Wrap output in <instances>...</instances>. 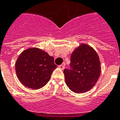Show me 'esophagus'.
I'll return each instance as SVG.
<instances>
[{
    "instance_id": "obj_1",
    "label": "esophagus",
    "mask_w": 120,
    "mask_h": 120,
    "mask_svg": "<svg viewBox=\"0 0 120 120\" xmlns=\"http://www.w3.org/2000/svg\"><path fill=\"white\" fill-rule=\"evenodd\" d=\"M58 68H60L61 69H63L65 68V64H63V65H59L58 66Z\"/></svg>"
}]
</instances>
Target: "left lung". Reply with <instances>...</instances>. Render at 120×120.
<instances>
[{
    "label": "left lung",
    "mask_w": 120,
    "mask_h": 120,
    "mask_svg": "<svg viewBox=\"0 0 120 120\" xmlns=\"http://www.w3.org/2000/svg\"><path fill=\"white\" fill-rule=\"evenodd\" d=\"M101 66L97 52L89 45L82 43L71 56L70 69H64L66 85L73 92L89 91L100 77Z\"/></svg>",
    "instance_id": "obj_1"
}]
</instances>
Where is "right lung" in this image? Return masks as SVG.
<instances>
[{
    "label": "right lung",
    "mask_w": 120,
    "mask_h": 120,
    "mask_svg": "<svg viewBox=\"0 0 120 120\" xmlns=\"http://www.w3.org/2000/svg\"><path fill=\"white\" fill-rule=\"evenodd\" d=\"M54 58L45 51L30 48L21 53L15 64L17 77L22 85L38 90L49 82L51 74L57 68Z\"/></svg>",
    "instance_id": "1"
}]
</instances>
